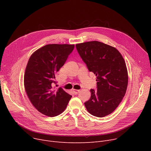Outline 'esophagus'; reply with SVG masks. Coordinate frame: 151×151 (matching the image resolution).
Instances as JSON below:
<instances>
[{"label":"esophagus","instance_id":"1","mask_svg":"<svg viewBox=\"0 0 151 151\" xmlns=\"http://www.w3.org/2000/svg\"><path fill=\"white\" fill-rule=\"evenodd\" d=\"M80 90H78V89H73V92L75 94H78L79 92H80Z\"/></svg>","mask_w":151,"mask_h":151}]
</instances>
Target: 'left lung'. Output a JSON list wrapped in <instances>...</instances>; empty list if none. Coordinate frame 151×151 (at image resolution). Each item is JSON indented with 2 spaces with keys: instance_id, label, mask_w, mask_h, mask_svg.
<instances>
[{
  "instance_id": "1",
  "label": "left lung",
  "mask_w": 151,
  "mask_h": 151,
  "mask_svg": "<svg viewBox=\"0 0 151 151\" xmlns=\"http://www.w3.org/2000/svg\"><path fill=\"white\" fill-rule=\"evenodd\" d=\"M76 47L89 71L97 76V90L91 89L85 106L94 116H108L119 105L127 88L124 59L115 47L97 41L76 44Z\"/></svg>"
}]
</instances>
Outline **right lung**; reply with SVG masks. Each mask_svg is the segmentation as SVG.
<instances>
[{
  "mask_svg": "<svg viewBox=\"0 0 151 151\" xmlns=\"http://www.w3.org/2000/svg\"><path fill=\"white\" fill-rule=\"evenodd\" d=\"M74 47V45H47L35 51L28 61L24 78L25 90L32 104L44 115H59L72 97L62 88L55 89L54 84L58 71Z\"/></svg>",
  "mask_w": 151,
  "mask_h": 151,
  "instance_id": "1",
  "label": "right lung"
}]
</instances>
